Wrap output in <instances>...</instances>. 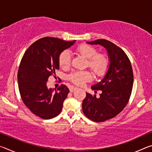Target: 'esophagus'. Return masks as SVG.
<instances>
[{
    "label": "esophagus",
    "mask_w": 152,
    "mask_h": 152,
    "mask_svg": "<svg viewBox=\"0 0 152 152\" xmlns=\"http://www.w3.org/2000/svg\"><path fill=\"white\" fill-rule=\"evenodd\" d=\"M76 87H74V86H72L71 88H70V92H73L74 91H76Z\"/></svg>",
    "instance_id": "1"
}]
</instances>
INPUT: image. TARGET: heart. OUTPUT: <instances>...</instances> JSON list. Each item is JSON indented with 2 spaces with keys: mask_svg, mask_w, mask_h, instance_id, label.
Masks as SVG:
<instances>
[{
  "mask_svg": "<svg viewBox=\"0 0 152 152\" xmlns=\"http://www.w3.org/2000/svg\"><path fill=\"white\" fill-rule=\"evenodd\" d=\"M76 51L88 59V66L98 76H102L106 73L109 68V60L106 56L97 54L96 49L88 44H81L76 49ZM71 56L68 51H62L59 56V64L61 68H66L70 64ZM92 74L88 71H78L71 74L69 79L76 85L82 86L86 82L91 80Z\"/></svg>",
  "mask_w": 152,
  "mask_h": 152,
  "instance_id": "b5f03b06",
  "label": "heart"
}]
</instances>
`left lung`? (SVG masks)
<instances>
[{
	"mask_svg": "<svg viewBox=\"0 0 152 152\" xmlns=\"http://www.w3.org/2000/svg\"><path fill=\"white\" fill-rule=\"evenodd\" d=\"M86 43L104 47L109 57V68L103 78L91 86L92 90L102 91L100 97L86 92L82 101L84 114L94 122H102L117 116L127 105L133 84L132 67L123 50L109 41L96 39Z\"/></svg>",
	"mask_w": 152,
	"mask_h": 152,
	"instance_id": "left-lung-1",
	"label": "left lung"
}]
</instances>
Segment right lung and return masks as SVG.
Listing matches in <instances>:
<instances>
[{"instance_id":"obj_1","label":"right lung","mask_w":152,"mask_h":152,"mask_svg":"<svg viewBox=\"0 0 152 152\" xmlns=\"http://www.w3.org/2000/svg\"><path fill=\"white\" fill-rule=\"evenodd\" d=\"M75 42L43 37L27 49L20 61L17 74L20 96L28 109L43 119H52L62 109L69 89L64 84L57 90L48 88L47 82L60 68V53Z\"/></svg>"}]
</instances>
